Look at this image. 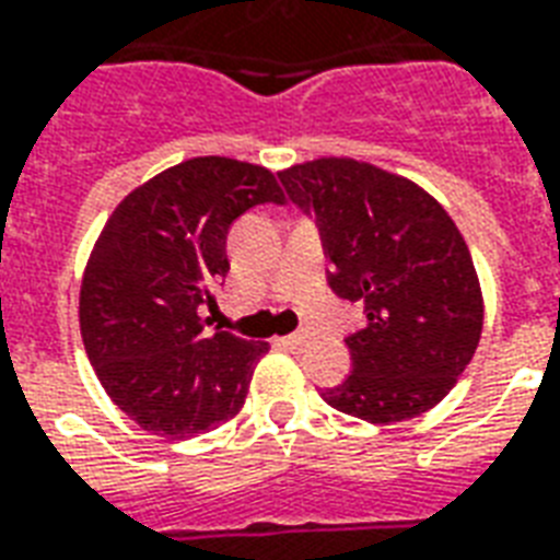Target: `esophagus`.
Instances as JSON below:
<instances>
[{"instance_id":"1","label":"esophagus","mask_w":560,"mask_h":560,"mask_svg":"<svg viewBox=\"0 0 560 560\" xmlns=\"http://www.w3.org/2000/svg\"><path fill=\"white\" fill-rule=\"evenodd\" d=\"M310 339H313V336L306 334V330H301V334L285 336L283 345H289V348H306V345H310Z\"/></svg>"}]
</instances>
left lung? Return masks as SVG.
Listing matches in <instances>:
<instances>
[{
  "mask_svg": "<svg viewBox=\"0 0 560 560\" xmlns=\"http://www.w3.org/2000/svg\"><path fill=\"white\" fill-rule=\"evenodd\" d=\"M285 200L322 226L330 285L363 304L345 339L354 372L325 401L365 422L413 419L440 405L472 360L485 295L464 235L407 176L322 155L280 171Z\"/></svg>",
  "mask_w": 560,
  "mask_h": 560,
  "instance_id": "obj_1",
  "label": "left lung"
}]
</instances>
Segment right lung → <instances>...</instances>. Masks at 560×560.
I'll list each match as a JSON object with an SVG mask.
<instances>
[{"label":"right lung","mask_w":560,"mask_h":560,"mask_svg":"<svg viewBox=\"0 0 560 560\" xmlns=\"http://www.w3.org/2000/svg\"><path fill=\"white\" fill-rule=\"evenodd\" d=\"M262 165L197 155L132 188L88 256L79 327L108 398L167 440L215 431L245 405L268 342L209 330L226 233L256 203H283Z\"/></svg>","instance_id":"obj_1"}]
</instances>
